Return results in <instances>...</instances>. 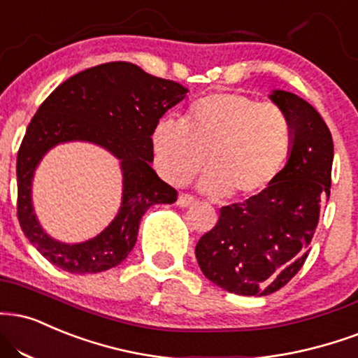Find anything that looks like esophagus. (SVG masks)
<instances>
[{"label": "esophagus", "instance_id": "34e87169", "mask_svg": "<svg viewBox=\"0 0 358 358\" xmlns=\"http://www.w3.org/2000/svg\"><path fill=\"white\" fill-rule=\"evenodd\" d=\"M192 203H195V196L188 195V193H180L178 200H176V205H178V206H188Z\"/></svg>", "mask_w": 358, "mask_h": 358}]
</instances>
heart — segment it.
<instances>
[{"label":"heart","mask_w":358,"mask_h":358,"mask_svg":"<svg viewBox=\"0 0 358 358\" xmlns=\"http://www.w3.org/2000/svg\"><path fill=\"white\" fill-rule=\"evenodd\" d=\"M166 182L185 185L205 165L201 188L212 195L255 196L285 168L295 145L290 115L277 103L242 93H213L187 108L183 123L163 118L150 136Z\"/></svg>","instance_id":"1"}]
</instances>
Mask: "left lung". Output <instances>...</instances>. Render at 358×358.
<instances>
[{"label":"left lung","instance_id":"1","mask_svg":"<svg viewBox=\"0 0 358 358\" xmlns=\"http://www.w3.org/2000/svg\"><path fill=\"white\" fill-rule=\"evenodd\" d=\"M270 98L295 128L285 168L265 192L222 206L217 225L195 247L205 277L236 295H270L299 273L330 196L334 141L324 118L290 92Z\"/></svg>","mask_w":358,"mask_h":358}]
</instances>
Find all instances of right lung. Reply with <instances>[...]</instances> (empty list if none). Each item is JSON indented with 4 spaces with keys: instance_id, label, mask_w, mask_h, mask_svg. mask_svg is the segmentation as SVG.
<instances>
[{
    "instance_id": "1",
    "label": "right lung",
    "mask_w": 358,
    "mask_h": 358,
    "mask_svg": "<svg viewBox=\"0 0 358 358\" xmlns=\"http://www.w3.org/2000/svg\"><path fill=\"white\" fill-rule=\"evenodd\" d=\"M188 90L128 62H110L76 73L41 103L29 122L16 160V215L23 234L46 260L70 273H98L120 265L136 243L146 210L173 203L178 192L150 166L155 124ZM71 139L101 144L122 160L124 201L115 220L93 241L59 244L41 230L31 208L34 168L51 145Z\"/></svg>"
}]
</instances>
